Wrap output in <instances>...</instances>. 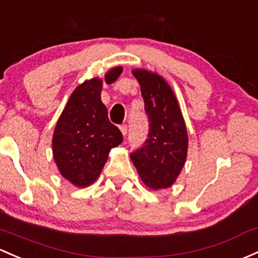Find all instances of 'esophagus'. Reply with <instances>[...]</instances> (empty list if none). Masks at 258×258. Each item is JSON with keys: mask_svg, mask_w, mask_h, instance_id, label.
Here are the masks:
<instances>
[{"mask_svg": "<svg viewBox=\"0 0 258 258\" xmlns=\"http://www.w3.org/2000/svg\"><path fill=\"white\" fill-rule=\"evenodd\" d=\"M120 130H121L122 135H123V136H126V135H127V124H121Z\"/></svg>", "mask_w": 258, "mask_h": 258, "instance_id": "esophagus-1", "label": "esophagus"}]
</instances>
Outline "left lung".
Returning <instances> with one entry per match:
<instances>
[{"label":"left lung","instance_id":"8db88e82","mask_svg":"<svg viewBox=\"0 0 258 258\" xmlns=\"http://www.w3.org/2000/svg\"><path fill=\"white\" fill-rule=\"evenodd\" d=\"M141 85L150 130L143 146L131 153L142 180L152 189L172 185L186 159L188 134L179 104L162 77L147 70H134Z\"/></svg>","mask_w":258,"mask_h":258}]
</instances>
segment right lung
Wrapping results in <instances>:
<instances>
[{
	"mask_svg": "<svg viewBox=\"0 0 258 258\" xmlns=\"http://www.w3.org/2000/svg\"><path fill=\"white\" fill-rule=\"evenodd\" d=\"M121 73V67L111 69L105 75L106 84L113 83ZM101 89L102 81L96 78L78 86L54 130L53 154L59 172L80 188L96 180L108 152L123 141L118 127L108 120Z\"/></svg>",
	"mask_w": 258,
	"mask_h": 258,
	"instance_id": "1",
	"label": "right lung"
}]
</instances>
